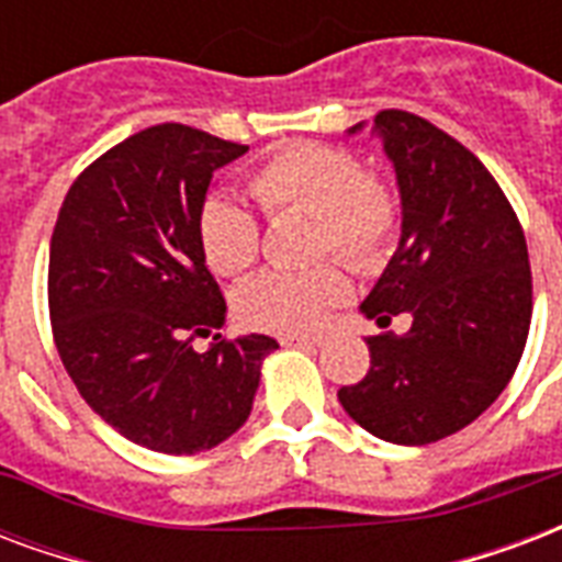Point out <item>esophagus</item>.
<instances>
[{"label":"esophagus","mask_w":562,"mask_h":562,"mask_svg":"<svg viewBox=\"0 0 562 562\" xmlns=\"http://www.w3.org/2000/svg\"><path fill=\"white\" fill-rule=\"evenodd\" d=\"M284 346H302V349H314V346H323V335H302V337H281Z\"/></svg>","instance_id":"obj_1"}]
</instances>
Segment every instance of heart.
Segmentation results:
<instances>
[{
    "mask_svg": "<svg viewBox=\"0 0 562 562\" xmlns=\"http://www.w3.org/2000/svg\"><path fill=\"white\" fill-rule=\"evenodd\" d=\"M251 195L269 216H314V257L335 251L370 272L385 263L400 234V201L387 180L367 175L346 147L296 142L269 156L248 177ZM198 243L206 266L225 278L246 276L260 257V222L227 195L206 198L198 213ZM349 296V278L337 263L305 272H269L236 293V314L272 335H307Z\"/></svg>",
    "mask_w": 562,
    "mask_h": 562,
    "instance_id": "obj_1",
    "label": "heart"
}]
</instances>
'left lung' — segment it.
I'll return each instance as SVG.
<instances>
[{
    "label": "left lung",
    "instance_id": "1",
    "mask_svg": "<svg viewBox=\"0 0 562 562\" xmlns=\"http://www.w3.org/2000/svg\"><path fill=\"white\" fill-rule=\"evenodd\" d=\"M373 133L394 162L403 234L361 314L382 328L408 314L412 328L367 337L370 370L337 400L382 441L429 445L476 420L516 373L530 260L516 210L465 145L403 109L379 112Z\"/></svg>",
    "mask_w": 562,
    "mask_h": 562
}]
</instances>
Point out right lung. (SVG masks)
Returning a JSON list of instances; mask_svg holds the SVG:
<instances>
[{
    "instance_id": "1",
    "label": "right lung",
    "mask_w": 562,
    "mask_h": 562,
    "mask_svg": "<svg viewBox=\"0 0 562 562\" xmlns=\"http://www.w3.org/2000/svg\"><path fill=\"white\" fill-rule=\"evenodd\" d=\"M246 145L156 124L76 177L49 243V319L67 376L117 432L156 453L192 457L251 415L272 337L195 335L225 323V296L198 243V213Z\"/></svg>"
}]
</instances>
